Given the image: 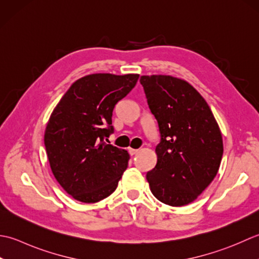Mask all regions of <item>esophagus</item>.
I'll list each match as a JSON object with an SVG mask.
<instances>
[{"mask_svg":"<svg viewBox=\"0 0 259 259\" xmlns=\"http://www.w3.org/2000/svg\"><path fill=\"white\" fill-rule=\"evenodd\" d=\"M128 153L130 154L133 156V155H135V154H137V153H139V150H134V149H128Z\"/></svg>","mask_w":259,"mask_h":259,"instance_id":"esophagus-1","label":"esophagus"}]
</instances>
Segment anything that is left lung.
Returning a JSON list of instances; mask_svg holds the SVG:
<instances>
[{
  "label": "left lung",
  "instance_id": "1",
  "mask_svg": "<svg viewBox=\"0 0 259 259\" xmlns=\"http://www.w3.org/2000/svg\"><path fill=\"white\" fill-rule=\"evenodd\" d=\"M147 105L160 132L155 167L146 173L161 202L191 203L212 182L224 153L223 137L209 105L187 81L171 76H142Z\"/></svg>",
  "mask_w": 259,
  "mask_h": 259
}]
</instances>
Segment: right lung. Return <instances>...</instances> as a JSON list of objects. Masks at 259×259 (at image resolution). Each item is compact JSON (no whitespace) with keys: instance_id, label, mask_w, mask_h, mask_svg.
<instances>
[{"instance_id":"right-lung-1","label":"right lung","mask_w":259,"mask_h":259,"mask_svg":"<svg viewBox=\"0 0 259 259\" xmlns=\"http://www.w3.org/2000/svg\"><path fill=\"white\" fill-rule=\"evenodd\" d=\"M139 75L94 73L78 79L52 112L45 146L56 180L78 201L95 203L117 188L128 164L127 151L106 141L114 133L115 105Z\"/></svg>"}]
</instances>
